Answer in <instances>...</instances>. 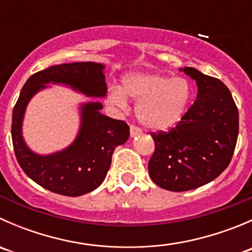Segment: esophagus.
Masks as SVG:
<instances>
[{
  "mask_svg": "<svg viewBox=\"0 0 252 252\" xmlns=\"http://www.w3.org/2000/svg\"><path fill=\"white\" fill-rule=\"evenodd\" d=\"M141 130L139 128H136L135 126H130V136L131 138H135V136L140 135Z\"/></svg>",
  "mask_w": 252,
  "mask_h": 252,
  "instance_id": "34e87169",
  "label": "esophagus"
}]
</instances>
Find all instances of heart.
Returning a JSON list of instances; mask_svg holds the SVG:
<instances>
[{
  "label": "heart",
  "mask_w": 252,
  "mask_h": 252,
  "mask_svg": "<svg viewBox=\"0 0 252 252\" xmlns=\"http://www.w3.org/2000/svg\"><path fill=\"white\" fill-rule=\"evenodd\" d=\"M136 101L139 123L149 130L174 126L182 119L191 97V86L184 78H172L156 72H130L122 78V88H112L108 101L126 107L128 98Z\"/></svg>",
  "instance_id": "b5f03b06"
}]
</instances>
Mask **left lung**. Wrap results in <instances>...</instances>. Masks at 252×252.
Instances as JSON below:
<instances>
[{
  "label": "left lung",
  "mask_w": 252,
  "mask_h": 252,
  "mask_svg": "<svg viewBox=\"0 0 252 252\" xmlns=\"http://www.w3.org/2000/svg\"><path fill=\"white\" fill-rule=\"evenodd\" d=\"M195 80L194 105L168 133L154 134L149 174L159 188L187 191L212 182L229 164L239 133V112L229 89L191 67L180 68Z\"/></svg>",
  "instance_id": "left-lung-1"
}]
</instances>
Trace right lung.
Returning <instances> with one entry per match:
<instances>
[{"instance_id": "1", "label": "right lung", "mask_w": 252, "mask_h": 252, "mask_svg": "<svg viewBox=\"0 0 252 252\" xmlns=\"http://www.w3.org/2000/svg\"><path fill=\"white\" fill-rule=\"evenodd\" d=\"M52 85H62L88 97L103 98L107 94L105 64L74 62L51 65L32 74L20 91L12 114V140L18 163L36 184L56 194L80 196L97 189L107 175L114 149L129 138L123 121L101 113L103 105L88 101L79 105L78 133L72 144L60 151L40 155L23 136L25 111L32 98Z\"/></svg>"}]
</instances>
